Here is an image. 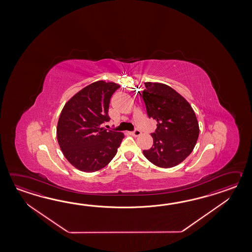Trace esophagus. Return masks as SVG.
I'll return each mask as SVG.
<instances>
[{
  "instance_id": "obj_1",
  "label": "esophagus",
  "mask_w": 252,
  "mask_h": 252,
  "mask_svg": "<svg viewBox=\"0 0 252 252\" xmlns=\"http://www.w3.org/2000/svg\"><path fill=\"white\" fill-rule=\"evenodd\" d=\"M131 135H133L134 137H139V136L141 135V131L138 129V128H135L133 131L131 132Z\"/></svg>"
}]
</instances>
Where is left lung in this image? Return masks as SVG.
Wrapping results in <instances>:
<instances>
[{
	"instance_id": "obj_1",
	"label": "left lung",
	"mask_w": 252,
	"mask_h": 252,
	"mask_svg": "<svg viewBox=\"0 0 252 252\" xmlns=\"http://www.w3.org/2000/svg\"><path fill=\"white\" fill-rule=\"evenodd\" d=\"M145 86L142 98L157 128L151 133L153 146L143 154L156 166L173 167L193 151L199 136L197 119L189 102L170 86L150 82Z\"/></svg>"
}]
</instances>
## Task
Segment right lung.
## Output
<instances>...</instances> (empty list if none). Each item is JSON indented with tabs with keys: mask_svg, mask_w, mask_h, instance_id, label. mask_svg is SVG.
Masks as SVG:
<instances>
[{
	"mask_svg": "<svg viewBox=\"0 0 252 252\" xmlns=\"http://www.w3.org/2000/svg\"><path fill=\"white\" fill-rule=\"evenodd\" d=\"M119 87L114 83L94 82L75 94L60 113L57 128L60 149L81 171L102 169L116 155L123 141L124 133L103 127L110 121L111 97Z\"/></svg>",
	"mask_w": 252,
	"mask_h": 252,
	"instance_id": "add662e5",
	"label": "right lung"
}]
</instances>
